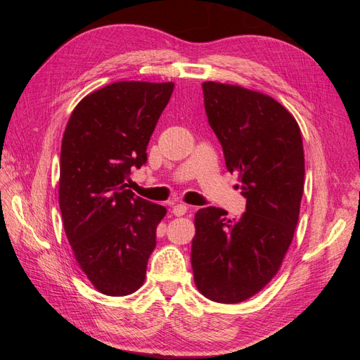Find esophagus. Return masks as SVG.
Returning a JSON list of instances; mask_svg holds the SVG:
<instances>
[{
    "label": "esophagus",
    "mask_w": 360,
    "mask_h": 360,
    "mask_svg": "<svg viewBox=\"0 0 360 360\" xmlns=\"http://www.w3.org/2000/svg\"><path fill=\"white\" fill-rule=\"evenodd\" d=\"M188 210H189V207L186 204H177V205L172 207V214L174 216H183Z\"/></svg>",
    "instance_id": "esophagus-1"
}]
</instances>
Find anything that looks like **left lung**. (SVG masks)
Here are the masks:
<instances>
[{"label":"left lung","mask_w":360,"mask_h":360,"mask_svg":"<svg viewBox=\"0 0 360 360\" xmlns=\"http://www.w3.org/2000/svg\"><path fill=\"white\" fill-rule=\"evenodd\" d=\"M202 93L246 212L237 221L216 207L195 213L193 281L207 299L240 303L275 278L291 245L304 183L303 143L296 118L274 97L214 81L202 82Z\"/></svg>","instance_id":"obj_1"}]
</instances>
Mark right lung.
<instances>
[{
    "instance_id": "right-lung-1",
    "label": "right lung",
    "mask_w": 360,
    "mask_h": 360,
    "mask_svg": "<svg viewBox=\"0 0 360 360\" xmlns=\"http://www.w3.org/2000/svg\"><path fill=\"white\" fill-rule=\"evenodd\" d=\"M174 82L120 81L75 106L61 143L58 201L75 259L93 287L127 296L144 284L167 209L126 189L130 168L169 102Z\"/></svg>"
}]
</instances>
